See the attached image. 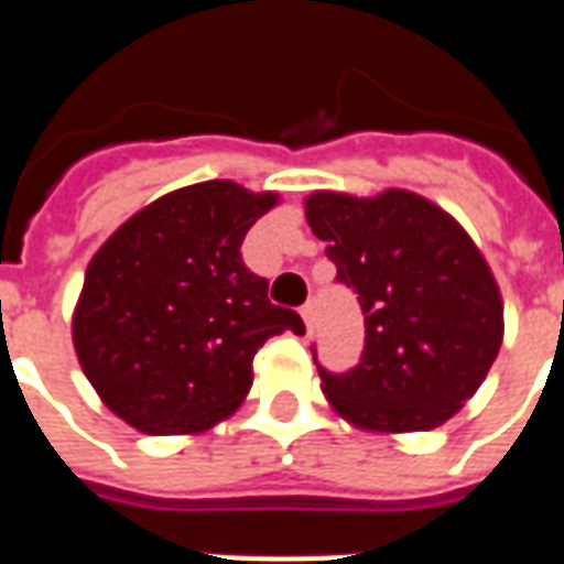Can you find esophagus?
I'll use <instances>...</instances> for the list:
<instances>
[{
    "mask_svg": "<svg viewBox=\"0 0 564 564\" xmlns=\"http://www.w3.org/2000/svg\"><path fill=\"white\" fill-rule=\"evenodd\" d=\"M302 319H305L307 332H314V305H311V302H307V305L302 307Z\"/></svg>",
    "mask_w": 564,
    "mask_h": 564,
    "instance_id": "1",
    "label": "esophagus"
}]
</instances>
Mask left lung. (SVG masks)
I'll list each match as a JSON object with an SVG mask.
<instances>
[{"label":"left lung","instance_id":"1","mask_svg":"<svg viewBox=\"0 0 564 564\" xmlns=\"http://www.w3.org/2000/svg\"><path fill=\"white\" fill-rule=\"evenodd\" d=\"M305 217L366 314L359 366L319 368L332 408L390 435L447 423L486 380L505 335L501 293L471 235L408 189H319Z\"/></svg>","mask_w":564,"mask_h":564}]
</instances>
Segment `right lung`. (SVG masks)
Wrapping results in <instances>:
<instances>
[{"label": "right lung", "mask_w": 564, "mask_h": 564, "mask_svg": "<svg viewBox=\"0 0 564 564\" xmlns=\"http://www.w3.org/2000/svg\"><path fill=\"white\" fill-rule=\"evenodd\" d=\"M278 205L235 181L174 189L132 214L84 274L72 341L111 411L148 435H189L245 402L253 356L305 323L269 302L241 241Z\"/></svg>", "instance_id": "right-lung-1"}]
</instances>
